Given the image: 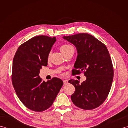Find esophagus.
I'll list each match as a JSON object with an SVG mask.
<instances>
[{"label": "esophagus", "instance_id": "esophagus-1", "mask_svg": "<svg viewBox=\"0 0 128 128\" xmlns=\"http://www.w3.org/2000/svg\"><path fill=\"white\" fill-rule=\"evenodd\" d=\"M63 83L64 85H66V84H68V81L67 80H63Z\"/></svg>", "mask_w": 128, "mask_h": 128}]
</instances>
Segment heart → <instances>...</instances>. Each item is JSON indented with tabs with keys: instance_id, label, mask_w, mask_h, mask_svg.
<instances>
[{
	"instance_id": "heart-1",
	"label": "heart",
	"mask_w": 128,
	"mask_h": 128,
	"mask_svg": "<svg viewBox=\"0 0 128 128\" xmlns=\"http://www.w3.org/2000/svg\"><path fill=\"white\" fill-rule=\"evenodd\" d=\"M72 47L71 45H69L68 44H62L60 46V50L61 52L64 54L65 53H66L70 48H72ZM48 56H50V54L48 55Z\"/></svg>"
}]
</instances>
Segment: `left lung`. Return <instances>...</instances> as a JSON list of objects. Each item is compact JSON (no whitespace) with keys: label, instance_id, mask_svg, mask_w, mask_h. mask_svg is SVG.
Segmentation results:
<instances>
[{"label":"left lung","instance_id":"8db88e82","mask_svg":"<svg viewBox=\"0 0 128 128\" xmlns=\"http://www.w3.org/2000/svg\"><path fill=\"white\" fill-rule=\"evenodd\" d=\"M63 38L77 50L72 73L76 75L84 72L86 77L81 84L76 80H69L75 88L71 96L72 102L81 109H94L104 102L112 86L114 71L109 52L103 43L88 34L64 36Z\"/></svg>","mask_w":128,"mask_h":128}]
</instances>
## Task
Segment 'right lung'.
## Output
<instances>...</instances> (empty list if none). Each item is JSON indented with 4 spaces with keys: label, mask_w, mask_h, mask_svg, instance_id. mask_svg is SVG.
Instances as JSON below:
<instances>
[{
    "label": "right lung",
    "mask_w": 128,
    "mask_h": 128,
    "mask_svg": "<svg viewBox=\"0 0 128 128\" xmlns=\"http://www.w3.org/2000/svg\"><path fill=\"white\" fill-rule=\"evenodd\" d=\"M56 38L37 36L20 46L13 59L12 79L16 94L26 107L42 112L52 105L62 81L53 78L45 82L39 74L47 66L48 55Z\"/></svg>",
    "instance_id": "obj_1"
}]
</instances>
